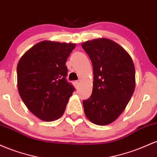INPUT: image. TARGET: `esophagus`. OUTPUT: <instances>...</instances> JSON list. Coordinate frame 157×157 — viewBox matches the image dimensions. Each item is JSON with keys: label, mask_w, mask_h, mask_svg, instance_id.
Masks as SVG:
<instances>
[{"label": "esophagus", "mask_w": 157, "mask_h": 157, "mask_svg": "<svg viewBox=\"0 0 157 157\" xmlns=\"http://www.w3.org/2000/svg\"><path fill=\"white\" fill-rule=\"evenodd\" d=\"M74 86H75V87L76 88V89H78L79 86H80V83H79L78 81H75V82H74Z\"/></svg>", "instance_id": "34e87169"}]
</instances>
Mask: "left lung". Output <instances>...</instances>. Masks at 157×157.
<instances>
[{"label": "left lung", "mask_w": 157, "mask_h": 157, "mask_svg": "<svg viewBox=\"0 0 157 157\" xmlns=\"http://www.w3.org/2000/svg\"><path fill=\"white\" fill-rule=\"evenodd\" d=\"M93 66L92 94L83 100L84 112L94 124L105 125L123 112L135 89V67L129 54L108 38L82 43Z\"/></svg>", "instance_id": "left-lung-1"}]
</instances>
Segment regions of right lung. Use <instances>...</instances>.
Wrapping results in <instances>:
<instances>
[{"label": "right lung", "instance_id": "obj_1", "mask_svg": "<svg viewBox=\"0 0 157 157\" xmlns=\"http://www.w3.org/2000/svg\"><path fill=\"white\" fill-rule=\"evenodd\" d=\"M75 46V44L41 41L29 48L17 63L20 96L41 120L51 122L61 117L75 91L66 80V63Z\"/></svg>", "mask_w": 157, "mask_h": 157}]
</instances>
